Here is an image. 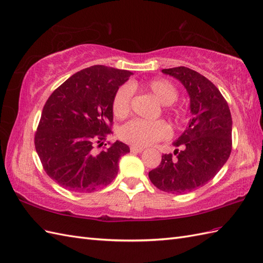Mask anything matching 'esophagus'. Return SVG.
Returning <instances> with one entry per match:
<instances>
[{"label":"esophagus","instance_id":"34e87169","mask_svg":"<svg viewBox=\"0 0 263 263\" xmlns=\"http://www.w3.org/2000/svg\"><path fill=\"white\" fill-rule=\"evenodd\" d=\"M130 150H131V152H133V153H141V152L143 151L142 147H137V146H131Z\"/></svg>","mask_w":263,"mask_h":263}]
</instances>
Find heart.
<instances>
[{
    "label": "heart",
    "mask_w": 263,
    "mask_h": 263,
    "mask_svg": "<svg viewBox=\"0 0 263 263\" xmlns=\"http://www.w3.org/2000/svg\"><path fill=\"white\" fill-rule=\"evenodd\" d=\"M138 84L122 85L117 90L112 100L113 116L118 119H124L129 116L131 110L132 89H136ZM145 90L153 93L161 103L166 105L165 111L176 118L180 117V112L170 106L178 99V90L169 80L154 79L143 85ZM171 129L164 121H143L132 120L125 123L119 131V137L124 142L138 147L151 145L157 141L170 137Z\"/></svg>",
    "instance_id": "b5f03b06"
}]
</instances>
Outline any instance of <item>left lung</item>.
I'll return each mask as SVG.
<instances>
[{"label":"left lung","mask_w":263,"mask_h":263,"mask_svg":"<svg viewBox=\"0 0 263 263\" xmlns=\"http://www.w3.org/2000/svg\"><path fill=\"white\" fill-rule=\"evenodd\" d=\"M162 73L183 84L190 98L191 119L174 141L180 147L163 154L161 163L149 172L158 189L172 194L191 192L214 178L230 157L232 118L226 99L211 81L189 67L163 69Z\"/></svg>","instance_id":"8db88e82"}]
</instances>
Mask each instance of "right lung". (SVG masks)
<instances>
[{"mask_svg":"<svg viewBox=\"0 0 263 263\" xmlns=\"http://www.w3.org/2000/svg\"><path fill=\"white\" fill-rule=\"evenodd\" d=\"M132 74L93 65L73 74L46 101L35 149L46 174L64 189L89 193L117 177L119 160L130 147L116 141L97 152L94 144L111 133L113 97Z\"/></svg>","mask_w":263,"mask_h":263,"instance_id":"obj_1","label":"right lung"}]
</instances>
